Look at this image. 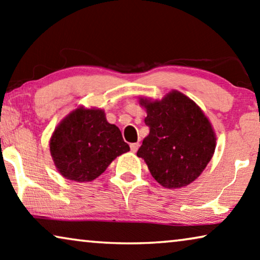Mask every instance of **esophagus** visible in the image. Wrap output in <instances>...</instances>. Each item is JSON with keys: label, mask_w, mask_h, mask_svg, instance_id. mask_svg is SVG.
Instances as JSON below:
<instances>
[{"label": "esophagus", "mask_w": 260, "mask_h": 260, "mask_svg": "<svg viewBox=\"0 0 260 260\" xmlns=\"http://www.w3.org/2000/svg\"><path fill=\"white\" fill-rule=\"evenodd\" d=\"M130 148H131V151L136 152L138 150V148H140V143H131Z\"/></svg>", "instance_id": "34e87169"}]
</instances>
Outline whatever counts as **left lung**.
<instances>
[{
  "instance_id": "8db88e82",
  "label": "left lung",
  "mask_w": 260,
  "mask_h": 260,
  "mask_svg": "<svg viewBox=\"0 0 260 260\" xmlns=\"http://www.w3.org/2000/svg\"><path fill=\"white\" fill-rule=\"evenodd\" d=\"M141 104L147 109L149 135L138 149V157L163 187L181 188L193 182L214 154L216 138L207 117L177 91L159 102L141 99Z\"/></svg>"
}]
</instances>
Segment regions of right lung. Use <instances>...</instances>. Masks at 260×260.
Returning a JSON list of instances; mask_svg holds the SVG:
<instances>
[{"label": "right lung", "instance_id": "add662e5", "mask_svg": "<svg viewBox=\"0 0 260 260\" xmlns=\"http://www.w3.org/2000/svg\"><path fill=\"white\" fill-rule=\"evenodd\" d=\"M49 148L60 174L77 182L97 179L117 156L130 150L103 110L84 108L74 110L59 124Z\"/></svg>", "mask_w": 260, "mask_h": 260}]
</instances>
